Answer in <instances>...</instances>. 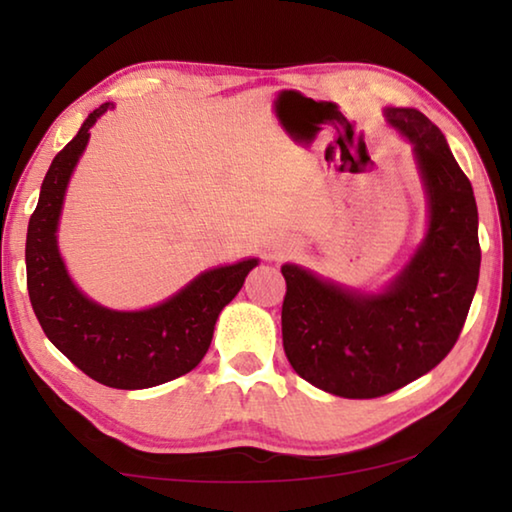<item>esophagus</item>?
<instances>
[{
  "mask_svg": "<svg viewBox=\"0 0 512 512\" xmlns=\"http://www.w3.org/2000/svg\"><path fill=\"white\" fill-rule=\"evenodd\" d=\"M298 250V244L293 239H287V237H282V239H277V241H273L271 244V253L275 255V257H289V255H293Z\"/></svg>",
  "mask_w": 512,
  "mask_h": 512,
  "instance_id": "esophagus-1",
  "label": "esophagus"
}]
</instances>
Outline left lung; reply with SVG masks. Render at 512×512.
<instances>
[{
	"instance_id": "obj_1",
	"label": "left lung",
	"mask_w": 512,
	"mask_h": 512,
	"mask_svg": "<svg viewBox=\"0 0 512 512\" xmlns=\"http://www.w3.org/2000/svg\"><path fill=\"white\" fill-rule=\"evenodd\" d=\"M384 115L413 144L427 194L420 246L379 293L282 266L287 359L311 386L348 400L388 395L436 368L454 348L479 284V212L445 135L415 108H386Z\"/></svg>"
}]
</instances>
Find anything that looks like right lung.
Segmentation results:
<instances>
[{
    "label": "right lung",
    "instance_id": "1",
    "mask_svg": "<svg viewBox=\"0 0 512 512\" xmlns=\"http://www.w3.org/2000/svg\"><path fill=\"white\" fill-rule=\"evenodd\" d=\"M115 103H101L60 151L40 187L27 232V289L47 339L103 386L140 391L194 370L210 348L221 309L244 287L259 259L216 266L160 305L140 311L101 307L76 287L58 250V221L90 128Z\"/></svg>",
    "mask_w": 512,
    "mask_h": 512
}]
</instances>
